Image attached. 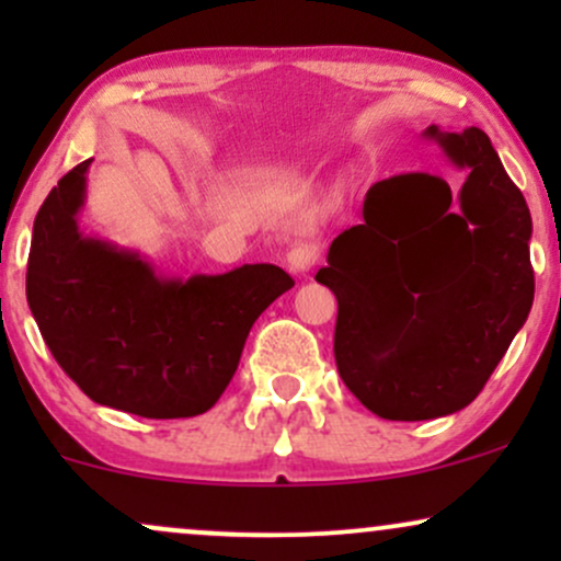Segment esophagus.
<instances>
[{
	"mask_svg": "<svg viewBox=\"0 0 561 561\" xmlns=\"http://www.w3.org/2000/svg\"><path fill=\"white\" fill-rule=\"evenodd\" d=\"M287 263H289V268H293V272H300V274L311 272V268L319 263V248H317V244H311V242L293 244V248H289V253H287Z\"/></svg>",
	"mask_w": 561,
	"mask_h": 561,
	"instance_id": "1",
	"label": "esophagus"
}]
</instances>
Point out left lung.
<instances>
[{"instance_id":"obj_1","label":"left lung","mask_w":561,"mask_h":561,"mask_svg":"<svg viewBox=\"0 0 561 561\" xmlns=\"http://www.w3.org/2000/svg\"><path fill=\"white\" fill-rule=\"evenodd\" d=\"M472 173H403L366 192L364 221L332 242L317 282L337 298L334 362L382 420L454 414L480 396L536 293L530 210L482 128L437 134Z\"/></svg>"}]
</instances>
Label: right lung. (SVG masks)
Returning a JSON list of instances; mask_svg holds the SVG:
<instances>
[{"label": "right lung", "mask_w": 561, "mask_h": 561, "mask_svg": "<svg viewBox=\"0 0 561 561\" xmlns=\"http://www.w3.org/2000/svg\"><path fill=\"white\" fill-rule=\"evenodd\" d=\"M70 169L38 208L25 298L60 369L94 403L147 420L214 405L234 377L250 327L295 279L272 263L160 279L139 255L83 240V173Z\"/></svg>", "instance_id": "right-lung-1"}]
</instances>
